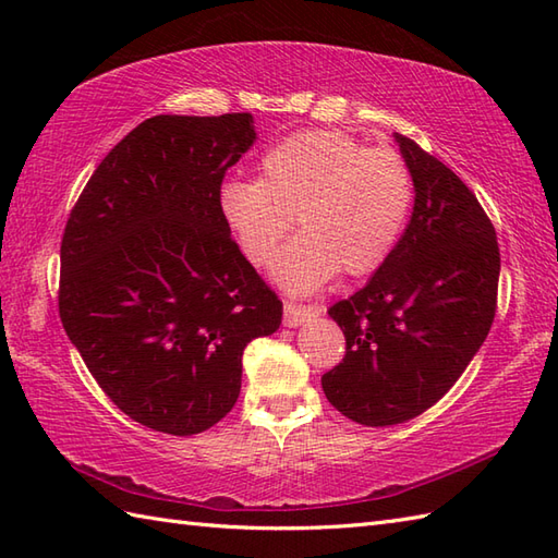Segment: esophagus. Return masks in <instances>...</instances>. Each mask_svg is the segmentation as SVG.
<instances>
[{
	"label": "esophagus",
	"instance_id": "1",
	"mask_svg": "<svg viewBox=\"0 0 558 558\" xmlns=\"http://www.w3.org/2000/svg\"><path fill=\"white\" fill-rule=\"evenodd\" d=\"M322 314V306H304V304H294V302H286V316H282V324L294 328V326H302L304 322H310V318Z\"/></svg>",
	"mask_w": 558,
	"mask_h": 558
}]
</instances>
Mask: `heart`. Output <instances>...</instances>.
Returning <instances> with one entry per match:
<instances>
[{"label":"heart","mask_w":558,"mask_h":558,"mask_svg":"<svg viewBox=\"0 0 558 558\" xmlns=\"http://www.w3.org/2000/svg\"><path fill=\"white\" fill-rule=\"evenodd\" d=\"M412 206V174L396 150L366 148L340 132L310 129L272 144L258 180L220 189V216L242 254L268 266L298 218L272 278L294 294L322 290L342 270L360 278L384 266Z\"/></svg>","instance_id":"heart-1"}]
</instances>
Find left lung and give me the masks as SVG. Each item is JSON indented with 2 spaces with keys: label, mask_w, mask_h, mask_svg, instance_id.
Returning a JSON list of instances; mask_svg holds the SVG:
<instances>
[{
  "label": "left lung",
  "mask_w": 558,
  "mask_h": 558,
  "mask_svg": "<svg viewBox=\"0 0 558 558\" xmlns=\"http://www.w3.org/2000/svg\"><path fill=\"white\" fill-rule=\"evenodd\" d=\"M414 206L372 280L328 310L345 357L322 376L330 405L364 426L417 417L441 400L487 338L501 254L496 230L460 177L396 134Z\"/></svg>",
  "instance_id": "8db88e82"
}]
</instances>
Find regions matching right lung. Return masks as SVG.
<instances>
[{
	"mask_svg": "<svg viewBox=\"0 0 558 558\" xmlns=\"http://www.w3.org/2000/svg\"><path fill=\"white\" fill-rule=\"evenodd\" d=\"M254 117L158 114L93 172L62 236L59 316L88 372L134 422L192 436L228 414L242 354L276 333V298L220 216Z\"/></svg>",
	"mask_w": 558,
	"mask_h": 558,
	"instance_id": "obj_1",
	"label": "right lung"
}]
</instances>
